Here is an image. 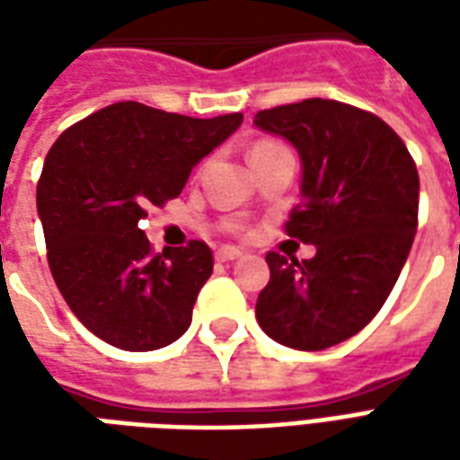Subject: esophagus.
I'll return each instance as SVG.
<instances>
[{
  "mask_svg": "<svg viewBox=\"0 0 460 460\" xmlns=\"http://www.w3.org/2000/svg\"><path fill=\"white\" fill-rule=\"evenodd\" d=\"M243 256V251L234 249V246H221L219 251H217V261H236Z\"/></svg>",
  "mask_w": 460,
  "mask_h": 460,
  "instance_id": "34e87169",
  "label": "esophagus"
}]
</instances>
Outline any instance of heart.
I'll return each instance as SVG.
<instances>
[{"label": "heart", "instance_id": "1", "mask_svg": "<svg viewBox=\"0 0 460 460\" xmlns=\"http://www.w3.org/2000/svg\"><path fill=\"white\" fill-rule=\"evenodd\" d=\"M270 147H279V145H273V142H259V145L251 150V155H253V152H261V150H270Z\"/></svg>", "mask_w": 460, "mask_h": 460}]
</instances>
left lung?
<instances>
[{"instance_id":"1","label":"left lung","mask_w":460,"mask_h":460,"mask_svg":"<svg viewBox=\"0 0 460 460\" xmlns=\"http://www.w3.org/2000/svg\"><path fill=\"white\" fill-rule=\"evenodd\" d=\"M253 125L298 150L300 207L286 231L315 246L308 261L266 256L256 320L280 345L328 349L365 328L394 288L414 243L419 172L385 120L338 101L261 111Z\"/></svg>"}]
</instances>
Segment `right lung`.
I'll list each match as a JSON object with an SVG mask.
<instances>
[{
	"instance_id": "add662e5",
	"label": "right lung",
	"mask_w": 460,
	"mask_h": 460,
	"mask_svg": "<svg viewBox=\"0 0 460 460\" xmlns=\"http://www.w3.org/2000/svg\"><path fill=\"white\" fill-rule=\"evenodd\" d=\"M243 115L187 118L108 105L54 142L36 187L46 256L61 296L95 338L128 352L180 340L214 269L207 243L152 253L147 207L180 197L190 172Z\"/></svg>"
}]
</instances>
